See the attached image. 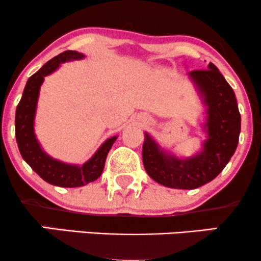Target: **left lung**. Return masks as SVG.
<instances>
[{"mask_svg": "<svg viewBox=\"0 0 261 261\" xmlns=\"http://www.w3.org/2000/svg\"><path fill=\"white\" fill-rule=\"evenodd\" d=\"M190 77L201 91L207 106L208 139L203 152L190 160H176L160 151L146 134L142 161L153 180L168 188L196 189L214 180L234 154L241 133V114L232 87L212 62L207 70L191 71Z\"/></svg>", "mask_w": 261, "mask_h": 261, "instance_id": "obj_1", "label": "left lung"}]
</instances>
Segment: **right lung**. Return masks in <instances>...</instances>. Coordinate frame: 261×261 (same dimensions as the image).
I'll list each match as a JSON object with an SVG mask.
<instances>
[{"label": "right lung", "mask_w": 261, "mask_h": 261, "mask_svg": "<svg viewBox=\"0 0 261 261\" xmlns=\"http://www.w3.org/2000/svg\"><path fill=\"white\" fill-rule=\"evenodd\" d=\"M82 58V54L67 50L47 61L38 72L29 77L22 99L18 103L16 110V139L23 160L45 181L64 188L83 187L99 178L104 169L107 155L116 140L115 136L107 140L91 160L82 167H76L68 166V164L50 158L49 155L44 153L35 139L34 127H33L35 108H37L39 89H40L44 77L55 71L61 62Z\"/></svg>", "instance_id": "add662e5"}]
</instances>
